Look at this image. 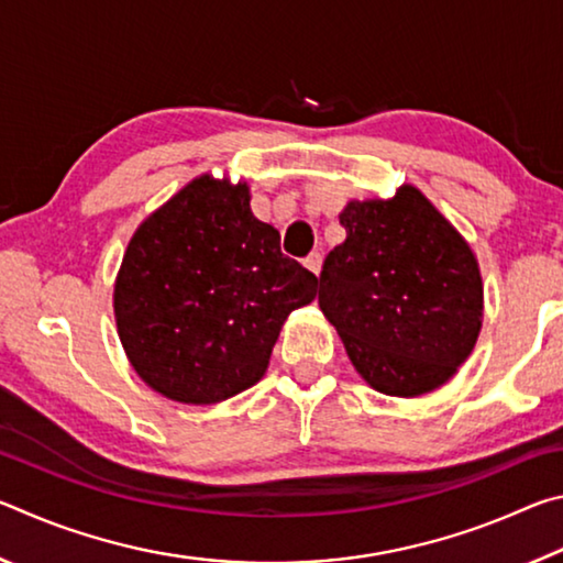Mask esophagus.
I'll list each match as a JSON object with an SVG mask.
<instances>
[{
    "label": "esophagus",
    "instance_id": "obj_1",
    "mask_svg": "<svg viewBox=\"0 0 563 563\" xmlns=\"http://www.w3.org/2000/svg\"><path fill=\"white\" fill-rule=\"evenodd\" d=\"M302 265H305V268H308L310 273L320 275V268H322V255H320V253H310L308 258L302 261Z\"/></svg>",
    "mask_w": 563,
    "mask_h": 563
}]
</instances>
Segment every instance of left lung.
<instances>
[{"label":"left lung","mask_w":563,"mask_h":563,"mask_svg":"<svg viewBox=\"0 0 563 563\" xmlns=\"http://www.w3.org/2000/svg\"><path fill=\"white\" fill-rule=\"evenodd\" d=\"M345 241L320 273L318 302L352 367L377 393L419 397L450 383L484 318L479 263L412 184L347 201Z\"/></svg>","instance_id":"1"}]
</instances>
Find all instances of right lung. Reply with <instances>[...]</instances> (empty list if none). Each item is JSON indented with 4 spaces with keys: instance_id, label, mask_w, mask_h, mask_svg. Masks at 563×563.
I'll return each mask as SVG.
<instances>
[{
    "instance_id": "obj_1",
    "label": "right lung",
    "mask_w": 563,
    "mask_h": 563,
    "mask_svg": "<svg viewBox=\"0 0 563 563\" xmlns=\"http://www.w3.org/2000/svg\"><path fill=\"white\" fill-rule=\"evenodd\" d=\"M318 278L280 253L251 211L245 180L203 174L131 235L113 283V318L136 375L180 405H216L253 387L292 310Z\"/></svg>"
}]
</instances>
